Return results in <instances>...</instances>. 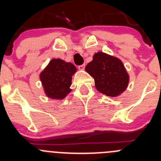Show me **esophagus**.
Instances as JSON below:
<instances>
[{
    "instance_id": "1",
    "label": "esophagus",
    "mask_w": 161,
    "mask_h": 161,
    "mask_svg": "<svg viewBox=\"0 0 161 161\" xmlns=\"http://www.w3.org/2000/svg\"><path fill=\"white\" fill-rule=\"evenodd\" d=\"M85 66H86V64H82V65H79V70H84V69H85Z\"/></svg>"
}]
</instances>
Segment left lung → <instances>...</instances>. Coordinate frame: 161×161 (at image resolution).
Returning a JSON list of instances; mask_svg holds the SVG:
<instances>
[{
  "instance_id": "left-lung-1",
  "label": "left lung",
  "mask_w": 161,
  "mask_h": 161,
  "mask_svg": "<svg viewBox=\"0 0 161 161\" xmlns=\"http://www.w3.org/2000/svg\"><path fill=\"white\" fill-rule=\"evenodd\" d=\"M86 71L94 79L97 90L108 97L120 95L129 84V75L121 60L103 52L93 55Z\"/></svg>"
}]
</instances>
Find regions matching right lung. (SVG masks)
I'll return each mask as SVG.
<instances>
[{
    "mask_svg": "<svg viewBox=\"0 0 161 161\" xmlns=\"http://www.w3.org/2000/svg\"><path fill=\"white\" fill-rule=\"evenodd\" d=\"M76 68L61 59H52L40 73V80L47 96L52 99H64L71 92V75Z\"/></svg>",
    "mask_w": 161,
    "mask_h": 161,
    "instance_id": "add662e5",
    "label": "right lung"
}]
</instances>
